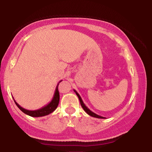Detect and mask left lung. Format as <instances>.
<instances>
[{"instance_id":"1","label":"left lung","mask_w":152,"mask_h":152,"mask_svg":"<svg viewBox=\"0 0 152 152\" xmlns=\"http://www.w3.org/2000/svg\"><path fill=\"white\" fill-rule=\"evenodd\" d=\"M74 91L75 93H76V95H77V96L78 97V99H79L80 103H81V106H82V108H83V110H84V111H86L87 114L89 115V116H93V117H95V118H105L104 117H103V116H99V115H97L96 114H95V113H94L93 111H91V110H90L89 109H88V108L87 107V106H86V105H85L84 103L83 102V101H82L81 96H80L79 94H78L77 93V91H76V90H74Z\"/></svg>"}]
</instances>
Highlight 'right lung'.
<instances>
[{
    "mask_svg": "<svg viewBox=\"0 0 152 152\" xmlns=\"http://www.w3.org/2000/svg\"><path fill=\"white\" fill-rule=\"evenodd\" d=\"M61 81H59V83H60ZM59 83H58V85H57L56 88L55 92H54V95L52 100L50 101V103H48L47 105L41 108V109L34 110V111H30V110L23 109V108L21 107V106L19 105L18 103L14 100L15 104H16V106L19 108V109H20V111H22L24 114L28 115V116H33V117H40V116H46V115L50 114V113H52L53 111H55L56 109L57 108V106L58 105L59 99H60V96H59V92L58 90Z\"/></svg>",
    "mask_w": 152,
    "mask_h": 152,
    "instance_id": "right-lung-1",
    "label": "right lung"
}]
</instances>
